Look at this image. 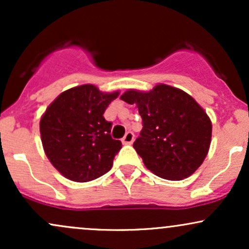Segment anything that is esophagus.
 Returning <instances> with one entry per match:
<instances>
[{
	"instance_id": "obj_1",
	"label": "esophagus",
	"mask_w": 249,
	"mask_h": 249,
	"mask_svg": "<svg viewBox=\"0 0 249 249\" xmlns=\"http://www.w3.org/2000/svg\"><path fill=\"white\" fill-rule=\"evenodd\" d=\"M133 141H134V133L132 132V131H128V132H126V134L124 136V138L122 139L123 144H125V145L132 144Z\"/></svg>"
}]
</instances>
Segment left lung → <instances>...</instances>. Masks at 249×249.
<instances>
[{"instance_id": "obj_1", "label": "left lung", "mask_w": 249, "mask_h": 249, "mask_svg": "<svg viewBox=\"0 0 249 249\" xmlns=\"http://www.w3.org/2000/svg\"><path fill=\"white\" fill-rule=\"evenodd\" d=\"M121 99L138 107L142 128L133 147L148 170L167 180L196 172L207 156L212 123L192 97L159 84L150 92L128 90Z\"/></svg>"}]
</instances>
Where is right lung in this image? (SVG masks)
<instances>
[{
	"label": "right lung",
	"instance_id": "right-lung-1",
	"mask_svg": "<svg viewBox=\"0 0 249 249\" xmlns=\"http://www.w3.org/2000/svg\"><path fill=\"white\" fill-rule=\"evenodd\" d=\"M118 93L85 84L64 91L47 108L39 123L42 144L65 178L87 182L111 170L122 142L111 137L112 123L103 115Z\"/></svg>",
	"mask_w": 249,
	"mask_h": 249
}]
</instances>
